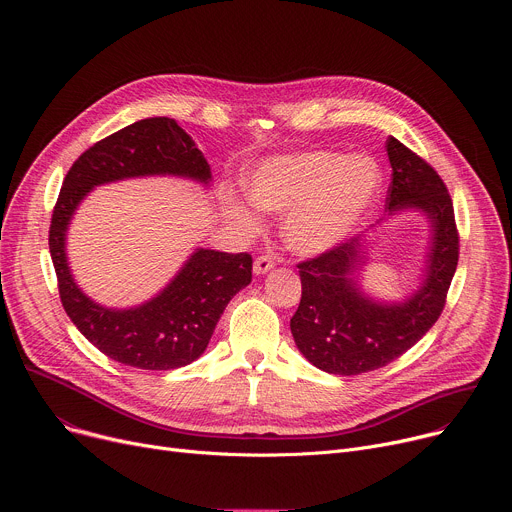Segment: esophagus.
<instances>
[{
	"label": "esophagus",
	"instance_id": "esophagus-1",
	"mask_svg": "<svg viewBox=\"0 0 512 512\" xmlns=\"http://www.w3.org/2000/svg\"><path fill=\"white\" fill-rule=\"evenodd\" d=\"M273 269V261H271V257H257L255 259V263H253V273L255 275H265L267 271H271Z\"/></svg>",
	"mask_w": 512,
	"mask_h": 512
}]
</instances>
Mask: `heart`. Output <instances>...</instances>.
Segmentation results:
<instances>
[{
  "instance_id": "obj_1",
  "label": "heart",
  "mask_w": 512,
  "mask_h": 512,
  "mask_svg": "<svg viewBox=\"0 0 512 512\" xmlns=\"http://www.w3.org/2000/svg\"><path fill=\"white\" fill-rule=\"evenodd\" d=\"M381 184L377 160L334 150L271 156L245 176L251 204L273 214L287 212L283 241L306 257L344 243L377 202ZM227 214L245 233L259 229L253 208L237 198L227 200Z\"/></svg>"
}]
</instances>
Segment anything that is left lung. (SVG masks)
Returning <instances> with one entry per match:
<instances>
[{
	"instance_id": "1",
	"label": "left lung",
	"mask_w": 512,
	"mask_h": 512,
	"mask_svg": "<svg viewBox=\"0 0 512 512\" xmlns=\"http://www.w3.org/2000/svg\"><path fill=\"white\" fill-rule=\"evenodd\" d=\"M387 154L393 168L387 218L415 210L429 225L421 281L399 302L367 294L360 285V271L369 263L367 235L298 265L302 300L289 328L298 350L330 375L381 369L419 342L440 318L458 267V231L446 184L399 139H387Z\"/></svg>"
}]
</instances>
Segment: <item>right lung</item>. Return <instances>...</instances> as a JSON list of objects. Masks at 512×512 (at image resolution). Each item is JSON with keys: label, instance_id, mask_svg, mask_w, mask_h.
I'll list each match as a JSON object with an SVG mask.
<instances>
[{"label": "right lung", "instance_id": "add662e5", "mask_svg": "<svg viewBox=\"0 0 512 512\" xmlns=\"http://www.w3.org/2000/svg\"><path fill=\"white\" fill-rule=\"evenodd\" d=\"M150 176L212 184V172L194 139L168 117L135 121L97 141L68 170L50 225V257L64 312L109 358L143 371H170L194 362L208 346L227 304L251 283L247 253L194 249L170 283L148 302L107 308L91 300L72 277L66 233L93 188Z\"/></svg>", "mask_w": 512, "mask_h": 512}]
</instances>
